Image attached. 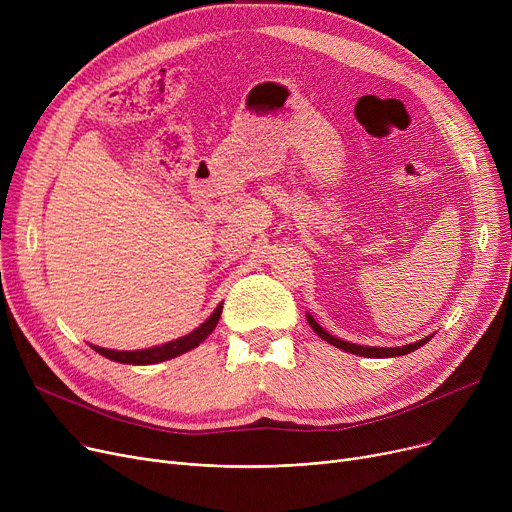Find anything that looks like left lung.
<instances>
[{
  "instance_id": "1",
  "label": "left lung",
  "mask_w": 512,
  "mask_h": 512,
  "mask_svg": "<svg viewBox=\"0 0 512 512\" xmlns=\"http://www.w3.org/2000/svg\"><path fill=\"white\" fill-rule=\"evenodd\" d=\"M307 321H309L311 330H313L319 338H324L326 342L334 344L336 348H342V351H346V353H353V355L367 357V359H386V357H400V355H407V353L417 351V348H419V346H423L427 340H432V338H434V336H427V338L417 340V342H413V344L394 346V348H384V346H361V344L346 342V340H340V338H336V336L328 334L324 328H321V326L317 324V321H315L309 313H307Z\"/></svg>"
}]
</instances>
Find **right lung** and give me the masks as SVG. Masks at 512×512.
I'll return each instance as SVG.
<instances>
[{
    "label": "right lung",
    "mask_w": 512,
    "mask_h": 512,
    "mask_svg": "<svg viewBox=\"0 0 512 512\" xmlns=\"http://www.w3.org/2000/svg\"><path fill=\"white\" fill-rule=\"evenodd\" d=\"M222 305L224 303L215 307V311L203 321L197 330H193L191 334H186L182 338H176L172 342L161 344V346L143 348V351H112V348H101V346H93V344H91V348L95 353L103 355L105 359H112L116 363H126V365H153V363L168 361V359H174L178 355L193 351L195 346H199L213 332V328L218 326V321H220Z\"/></svg>",
    "instance_id": "1"
}]
</instances>
